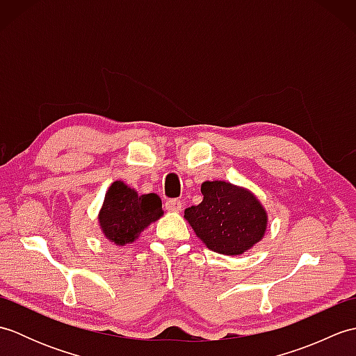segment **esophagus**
<instances>
[{
  "label": "esophagus",
  "instance_id": "obj_1",
  "mask_svg": "<svg viewBox=\"0 0 356 356\" xmlns=\"http://www.w3.org/2000/svg\"><path fill=\"white\" fill-rule=\"evenodd\" d=\"M165 208L168 209V211H171V213H179V211H182L184 205H182V202H180L179 199H171V200H168V202L165 203Z\"/></svg>",
  "mask_w": 356,
  "mask_h": 356
}]
</instances>
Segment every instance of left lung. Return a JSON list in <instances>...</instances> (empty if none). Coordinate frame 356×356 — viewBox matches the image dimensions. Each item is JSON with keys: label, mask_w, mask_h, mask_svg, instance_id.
<instances>
[{"label": "left lung", "mask_w": 356, "mask_h": 356, "mask_svg": "<svg viewBox=\"0 0 356 356\" xmlns=\"http://www.w3.org/2000/svg\"><path fill=\"white\" fill-rule=\"evenodd\" d=\"M202 194L197 207L185 209V218L208 249L234 257L261 241L268 229V211L251 190L225 180H207Z\"/></svg>", "instance_id": "1"}]
</instances>
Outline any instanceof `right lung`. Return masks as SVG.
<instances>
[{
  "mask_svg": "<svg viewBox=\"0 0 356 356\" xmlns=\"http://www.w3.org/2000/svg\"><path fill=\"white\" fill-rule=\"evenodd\" d=\"M162 216V200L157 194H139L122 180H116L105 193L97 223L105 238L116 246H125L138 240Z\"/></svg>",
  "mask_w": 356,
  "mask_h": 356,
  "instance_id": "1",
  "label": "right lung"
}]
</instances>
